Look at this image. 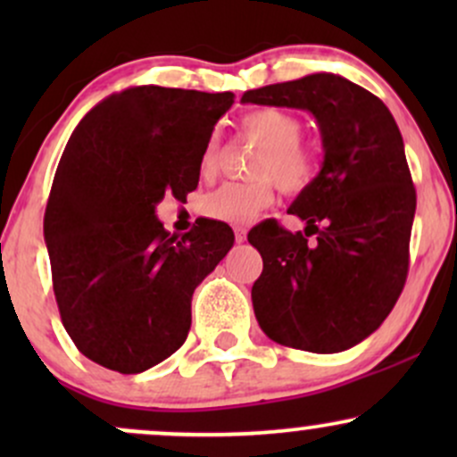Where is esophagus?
Here are the masks:
<instances>
[{"label": "esophagus", "mask_w": 457, "mask_h": 457, "mask_svg": "<svg viewBox=\"0 0 457 457\" xmlns=\"http://www.w3.org/2000/svg\"><path fill=\"white\" fill-rule=\"evenodd\" d=\"M234 236H236V243H245L246 240V229L245 228H234Z\"/></svg>", "instance_id": "1"}]
</instances>
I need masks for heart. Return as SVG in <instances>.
Listing matches in <instances>:
<instances>
[{"mask_svg":"<svg viewBox=\"0 0 457 457\" xmlns=\"http://www.w3.org/2000/svg\"><path fill=\"white\" fill-rule=\"evenodd\" d=\"M240 129L249 139L262 145L251 162L249 182H225L202 199V212L223 223H249L275 199L272 182L286 193H298L312 185L318 170L313 148L301 141L303 122L286 109L264 107L246 113ZM221 159V141L212 133L199 152V174H217Z\"/></svg>","mask_w":457,"mask_h":457,"instance_id":"heart-1","label":"heart"}]
</instances>
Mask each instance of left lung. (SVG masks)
<instances>
[{
	"mask_svg": "<svg viewBox=\"0 0 457 457\" xmlns=\"http://www.w3.org/2000/svg\"><path fill=\"white\" fill-rule=\"evenodd\" d=\"M240 101L305 109L324 150L320 174L287 208L307 223L305 234L269 219L246 236L264 262L251 287L260 328L307 353L353 348L385 322L408 275L417 193L400 129L378 96L330 72L249 90Z\"/></svg>",
	"mask_w": 457,
	"mask_h": 457,
	"instance_id": "obj_1",
	"label": "left lung"
}]
</instances>
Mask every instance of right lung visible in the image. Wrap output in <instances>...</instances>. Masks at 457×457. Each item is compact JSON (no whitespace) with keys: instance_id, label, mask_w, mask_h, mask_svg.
I'll use <instances>...</instances> for the list:
<instances>
[{"instance_id":"right-lung-1","label":"right lung","mask_w":457,"mask_h":457,"mask_svg":"<svg viewBox=\"0 0 457 457\" xmlns=\"http://www.w3.org/2000/svg\"><path fill=\"white\" fill-rule=\"evenodd\" d=\"M234 94L137 86L83 115L57 165L45 243L62 324L94 363L139 374L185 344L191 298L234 245L199 219L178 238L156 219L199 182V152Z\"/></svg>"}]
</instances>
